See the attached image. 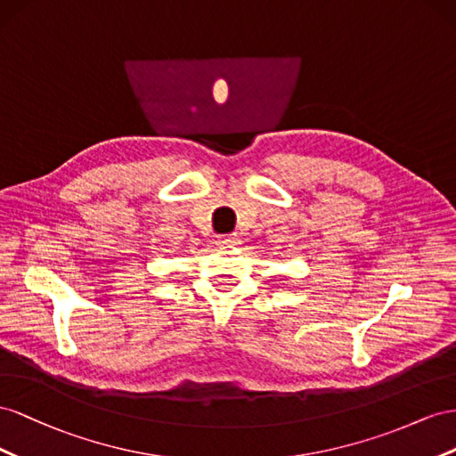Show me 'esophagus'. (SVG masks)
<instances>
[{
    "label": "esophagus",
    "mask_w": 456,
    "mask_h": 456,
    "mask_svg": "<svg viewBox=\"0 0 456 456\" xmlns=\"http://www.w3.org/2000/svg\"><path fill=\"white\" fill-rule=\"evenodd\" d=\"M216 244L219 246V248H232V246L239 244V237L235 235V232H231V235H219Z\"/></svg>",
    "instance_id": "34e87169"
}]
</instances>
